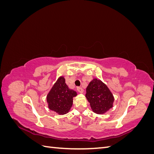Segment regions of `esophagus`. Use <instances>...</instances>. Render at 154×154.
Segmentation results:
<instances>
[{"label":"esophagus","instance_id":"obj_1","mask_svg":"<svg viewBox=\"0 0 154 154\" xmlns=\"http://www.w3.org/2000/svg\"><path fill=\"white\" fill-rule=\"evenodd\" d=\"M77 91L78 92H80V93H83V89L81 87H78L77 88Z\"/></svg>","mask_w":154,"mask_h":154}]
</instances>
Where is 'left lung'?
<instances>
[{"instance_id":"obj_1","label":"left lung","mask_w":154,"mask_h":154,"mask_svg":"<svg viewBox=\"0 0 154 154\" xmlns=\"http://www.w3.org/2000/svg\"><path fill=\"white\" fill-rule=\"evenodd\" d=\"M85 97L92 111L97 114H103L112 108L114 96L105 83L94 78L86 88Z\"/></svg>"}]
</instances>
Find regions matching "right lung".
Instances as JSON below:
<instances>
[{
  "label": "right lung",
  "mask_w": 154,
  "mask_h": 154,
  "mask_svg": "<svg viewBox=\"0 0 154 154\" xmlns=\"http://www.w3.org/2000/svg\"><path fill=\"white\" fill-rule=\"evenodd\" d=\"M76 92L69 89L63 76L58 78L47 95L49 109L60 115L66 114L72 105Z\"/></svg>",
  "instance_id": "add662e5"
}]
</instances>
